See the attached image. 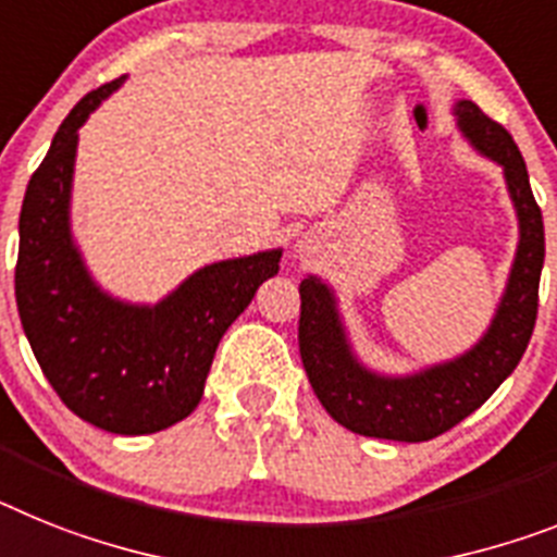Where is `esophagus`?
I'll return each instance as SVG.
<instances>
[{"label": "esophagus", "mask_w": 557, "mask_h": 557, "mask_svg": "<svg viewBox=\"0 0 557 557\" xmlns=\"http://www.w3.org/2000/svg\"><path fill=\"white\" fill-rule=\"evenodd\" d=\"M300 251H302V249H300Z\"/></svg>", "instance_id": "1"}]
</instances>
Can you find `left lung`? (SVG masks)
<instances>
[{
	"instance_id": "left-lung-1",
	"label": "left lung",
	"mask_w": 557,
	"mask_h": 557,
	"mask_svg": "<svg viewBox=\"0 0 557 557\" xmlns=\"http://www.w3.org/2000/svg\"><path fill=\"white\" fill-rule=\"evenodd\" d=\"M456 127L479 156L504 170L518 218V246L507 286L487 331L459 357L413 373H380L357 357L339 302L329 283L308 274L300 283V357L308 382L331 419L359 436L428 442L479 410L524 357L544 269V218L532 198L527 163L512 135L473 101L453 104Z\"/></svg>"
}]
</instances>
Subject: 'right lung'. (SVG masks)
<instances>
[{"mask_svg": "<svg viewBox=\"0 0 557 557\" xmlns=\"http://www.w3.org/2000/svg\"><path fill=\"white\" fill-rule=\"evenodd\" d=\"M121 84L124 76L87 92L33 172L18 214L16 306L64 405L107 433L144 436L198 408L221 336L277 274L283 249L203 265L156 306L98 286L73 237L70 198L78 129Z\"/></svg>", "mask_w": 557, "mask_h": 557, "instance_id": "add662e5", "label": "right lung"}]
</instances>
